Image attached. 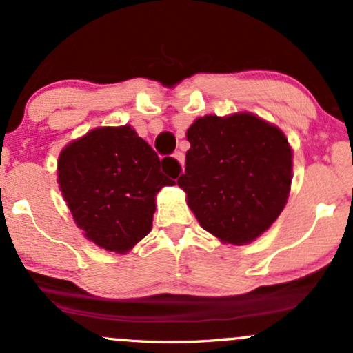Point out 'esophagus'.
I'll list each match as a JSON object with an SVG mask.
<instances>
[{
    "label": "esophagus",
    "instance_id": "obj_1",
    "mask_svg": "<svg viewBox=\"0 0 353 353\" xmlns=\"http://www.w3.org/2000/svg\"><path fill=\"white\" fill-rule=\"evenodd\" d=\"M174 157H176V159L179 161V164H181V171L184 172V152H182V151H177L176 154H174Z\"/></svg>",
    "mask_w": 353,
    "mask_h": 353
}]
</instances>
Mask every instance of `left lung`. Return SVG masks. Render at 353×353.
Wrapping results in <instances>:
<instances>
[{
    "mask_svg": "<svg viewBox=\"0 0 353 353\" xmlns=\"http://www.w3.org/2000/svg\"><path fill=\"white\" fill-rule=\"evenodd\" d=\"M190 149L177 184L199 224L225 244H249L282 212L292 151L281 129L249 112L204 116L188 129Z\"/></svg>",
    "mask_w": 353,
    "mask_h": 353,
    "instance_id": "1",
    "label": "left lung"
}]
</instances>
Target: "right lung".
Masks as SVG:
<instances>
[{
    "label": "right lung",
    "instance_id": "obj_1",
    "mask_svg": "<svg viewBox=\"0 0 353 353\" xmlns=\"http://www.w3.org/2000/svg\"><path fill=\"white\" fill-rule=\"evenodd\" d=\"M181 165L159 159L131 125L99 128L63 149L58 182L89 241L111 252L131 250L151 230L156 194L174 185Z\"/></svg>",
    "mask_w": 353,
    "mask_h": 353
}]
</instances>
